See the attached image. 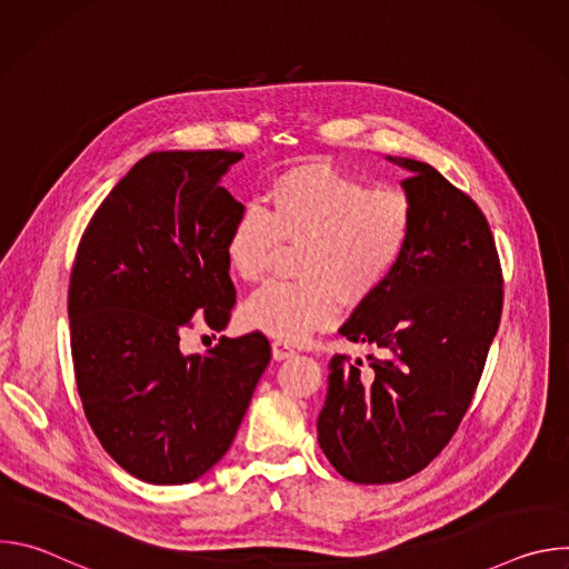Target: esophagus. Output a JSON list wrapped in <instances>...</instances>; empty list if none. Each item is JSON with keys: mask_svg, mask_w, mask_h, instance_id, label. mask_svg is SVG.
<instances>
[{"mask_svg": "<svg viewBox=\"0 0 569 569\" xmlns=\"http://www.w3.org/2000/svg\"><path fill=\"white\" fill-rule=\"evenodd\" d=\"M295 356V349L292 347H288L286 342H272V358L277 360V362H281V360H288V358H292Z\"/></svg>", "mask_w": 569, "mask_h": 569, "instance_id": "1", "label": "esophagus"}]
</instances>
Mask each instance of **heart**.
Masks as SVG:
<instances>
[{
	"label": "heart",
	"instance_id": "1",
	"mask_svg": "<svg viewBox=\"0 0 569 569\" xmlns=\"http://www.w3.org/2000/svg\"><path fill=\"white\" fill-rule=\"evenodd\" d=\"M268 209L250 204L224 242L229 270L261 281L281 240L301 246L297 281H272L240 308L242 323L281 342H303L333 327L342 299L373 297L400 266L415 233V207L400 189L376 187L329 161H306L279 173Z\"/></svg>",
	"mask_w": 569,
	"mask_h": 569
}]
</instances>
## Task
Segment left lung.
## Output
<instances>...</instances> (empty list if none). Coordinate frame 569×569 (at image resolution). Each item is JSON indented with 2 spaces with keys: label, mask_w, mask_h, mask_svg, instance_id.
Here are the masks:
<instances>
[{
  "label": "left lung",
  "mask_w": 569,
  "mask_h": 569,
  "mask_svg": "<svg viewBox=\"0 0 569 569\" xmlns=\"http://www.w3.org/2000/svg\"><path fill=\"white\" fill-rule=\"evenodd\" d=\"M412 176L400 187L415 233L396 272L358 303L340 336L380 349L331 358L317 441L356 483L423 470L461 423L500 327L502 270L479 207L426 161L387 157Z\"/></svg>",
  "instance_id": "obj_1"
}]
</instances>
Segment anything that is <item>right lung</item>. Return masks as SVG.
<instances>
[{
	"instance_id": "obj_1",
	"label": "right lung",
	"mask_w": 569,
	"mask_h": 569,
	"mask_svg": "<svg viewBox=\"0 0 569 569\" xmlns=\"http://www.w3.org/2000/svg\"><path fill=\"white\" fill-rule=\"evenodd\" d=\"M242 152H150L92 216L71 268L76 385L106 452L148 483H189L229 450L270 362L261 333L184 356L236 303L224 242L246 211L220 187Z\"/></svg>"
}]
</instances>
